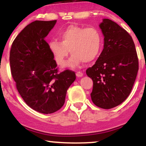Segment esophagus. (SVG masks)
<instances>
[{
  "label": "esophagus",
  "mask_w": 146,
  "mask_h": 146,
  "mask_svg": "<svg viewBox=\"0 0 146 146\" xmlns=\"http://www.w3.org/2000/svg\"><path fill=\"white\" fill-rule=\"evenodd\" d=\"M76 76H78V77H82L83 76V73L82 72L78 71V72H76Z\"/></svg>",
  "instance_id": "esophagus-1"
}]
</instances>
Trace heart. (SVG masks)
<instances>
[{"label": "heart", "instance_id": "obj_1", "mask_svg": "<svg viewBox=\"0 0 146 146\" xmlns=\"http://www.w3.org/2000/svg\"><path fill=\"white\" fill-rule=\"evenodd\" d=\"M60 41L52 39L48 44L50 52L59 66L64 63L70 53L72 54L67 66L74 68L84 61L90 63L100 54L102 35L97 28L70 25L59 33Z\"/></svg>", "mask_w": 146, "mask_h": 146}]
</instances>
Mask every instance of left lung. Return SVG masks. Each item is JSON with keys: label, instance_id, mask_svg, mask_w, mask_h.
Returning a JSON list of instances; mask_svg holds the SVG:
<instances>
[{"label": "left lung", "instance_id": "1", "mask_svg": "<svg viewBox=\"0 0 146 146\" xmlns=\"http://www.w3.org/2000/svg\"><path fill=\"white\" fill-rule=\"evenodd\" d=\"M104 49L86 74L93 80L91 93L97 107L109 109L122 103L131 94L139 70L135 43L130 34L109 19L100 25Z\"/></svg>", "mask_w": 146, "mask_h": 146}]
</instances>
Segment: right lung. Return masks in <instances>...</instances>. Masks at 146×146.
Here are the masks:
<instances>
[{
	"label": "right lung",
	"mask_w": 146,
	"mask_h": 146,
	"mask_svg": "<svg viewBox=\"0 0 146 146\" xmlns=\"http://www.w3.org/2000/svg\"><path fill=\"white\" fill-rule=\"evenodd\" d=\"M56 22H31L17 35L10 50L11 72L19 94L29 107L44 114L63 107L67 90L76 79L72 70L59 72L45 40Z\"/></svg>",
	"instance_id": "obj_1"
}]
</instances>
